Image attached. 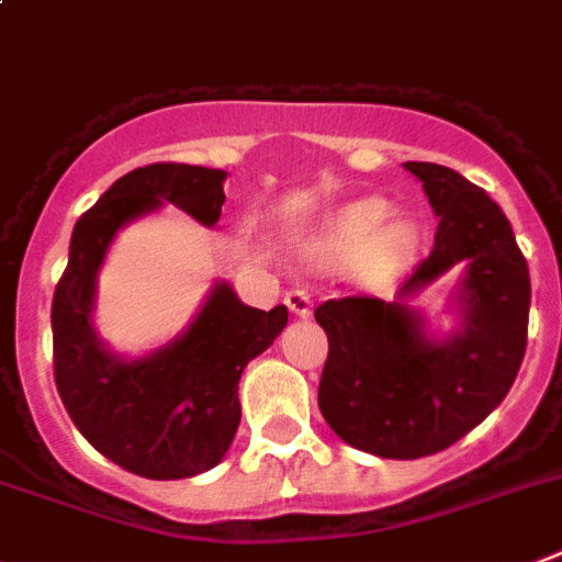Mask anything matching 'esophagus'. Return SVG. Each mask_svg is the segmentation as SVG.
<instances>
[{
  "instance_id": "esophagus-1",
  "label": "esophagus",
  "mask_w": 562,
  "mask_h": 562,
  "mask_svg": "<svg viewBox=\"0 0 562 562\" xmlns=\"http://www.w3.org/2000/svg\"><path fill=\"white\" fill-rule=\"evenodd\" d=\"M286 306H290L292 315L306 318V315L313 313V295L306 290H290L286 292Z\"/></svg>"
}]
</instances>
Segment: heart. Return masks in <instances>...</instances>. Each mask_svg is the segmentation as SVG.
Returning <instances> with one entry per match:
<instances>
[{
	"mask_svg": "<svg viewBox=\"0 0 562 562\" xmlns=\"http://www.w3.org/2000/svg\"><path fill=\"white\" fill-rule=\"evenodd\" d=\"M390 201L363 199L349 204L329 224L321 256L324 258H347L361 252V261L369 270H392L418 247V224L404 215L390 218Z\"/></svg>",
	"mask_w": 562,
	"mask_h": 562,
	"instance_id": "heart-1",
	"label": "heart"
}]
</instances>
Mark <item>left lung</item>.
<instances>
[{"label":"left lung","instance_id":"1","mask_svg":"<svg viewBox=\"0 0 562 562\" xmlns=\"http://www.w3.org/2000/svg\"><path fill=\"white\" fill-rule=\"evenodd\" d=\"M438 215L435 244L397 286V301L347 295L315 310L329 338L318 409L349 446L378 458L415 460L452 446L501 404L526 355L529 263L509 218L486 190L429 161H406ZM458 260L464 329L431 345L400 299Z\"/></svg>","mask_w":562,"mask_h":562}]
</instances>
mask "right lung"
<instances>
[{"mask_svg": "<svg viewBox=\"0 0 562 562\" xmlns=\"http://www.w3.org/2000/svg\"><path fill=\"white\" fill-rule=\"evenodd\" d=\"M222 181V170L176 161L122 176L76 222L53 292V381L67 415L104 458L150 481L193 477L224 458L241 420L238 378L286 327V306L252 310L222 284L176 344L119 361L90 329L95 270L116 229L161 201L218 222Z\"/></svg>", "mask_w": 562, "mask_h": 562, "instance_id": "1", "label": "right lung"}]
</instances>
